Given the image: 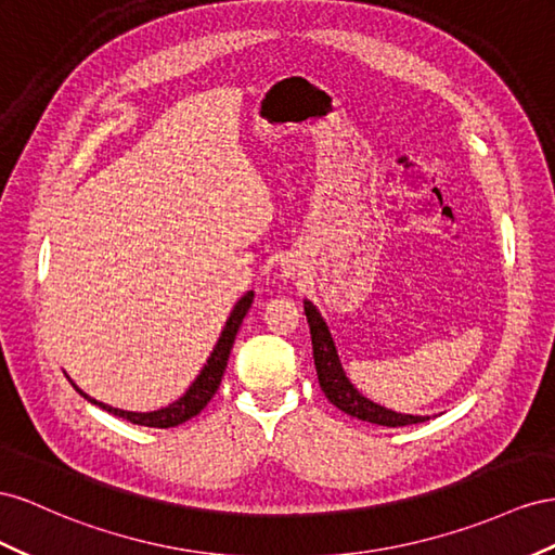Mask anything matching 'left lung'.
<instances>
[{
  "mask_svg": "<svg viewBox=\"0 0 555 555\" xmlns=\"http://www.w3.org/2000/svg\"><path fill=\"white\" fill-rule=\"evenodd\" d=\"M304 310L310 326V338H312V357H314V369H318V380L326 399L334 403L336 409L348 413L352 417H359L364 423L383 425V427H403V425H417L429 421V415H406L389 411L380 403H373L364 395H359V389L348 380L346 371L340 366V359L334 346V338L328 334V326L322 320L310 301H304Z\"/></svg>",
  "mask_w": 555,
  "mask_h": 555,
  "instance_id": "left-lung-1",
  "label": "left lung"
}]
</instances>
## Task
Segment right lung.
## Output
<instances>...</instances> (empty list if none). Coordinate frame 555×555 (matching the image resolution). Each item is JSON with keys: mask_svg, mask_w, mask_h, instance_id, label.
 <instances>
[{"mask_svg": "<svg viewBox=\"0 0 555 555\" xmlns=\"http://www.w3.org/2000/svg\"><path fill=\"white\" fill-rule=\"evenodd\" d=\"M254 301V292H247L241 301L235 304L231 318L227 320V326H223V332L217 340V346L212 350V354H209L207 364L203 366L201 376L193 380V385L186 389L184 397H179L175 403H170V406L166 409H158V411H149V413H132V411H121V409H114V406H107V403L102 401H95L88 397L86 392H81V389L74 385V389L77 392L88 399L91 403H95V406L104 409L114 413L116 417H124V421H130L132 425H144V427H158V429H168V427H177L182 425L186 421H191L193 415H198L205 406L207 401L215 397V392L219 389V383H221V376L223 371H227V364H229V354H231V348L235 343V336H237V328H241L245 314L249 310Z\"/></svg>", "mask_w": 555, "mask_h": 555, "instance_id": "1", "label": "right lung"}]
</instances>
